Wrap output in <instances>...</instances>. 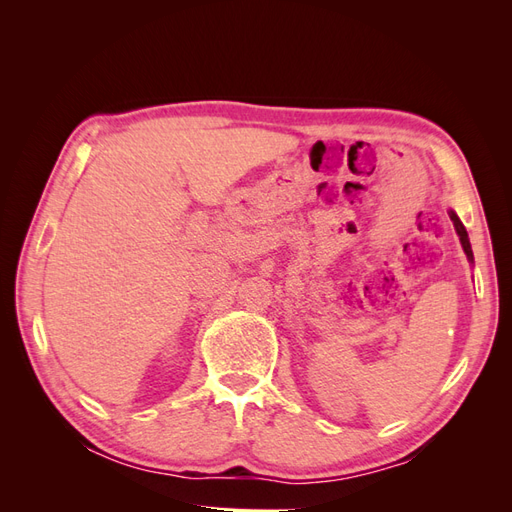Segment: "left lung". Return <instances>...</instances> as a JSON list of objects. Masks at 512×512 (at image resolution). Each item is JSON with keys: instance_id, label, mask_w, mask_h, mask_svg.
<instances>
[{"instance_id": "1", "label": "left lung", "mask_w": 512, "mask_h": 512, "mask_svg": "<svg viewBox=\"0 0 512 512\" xmlns=\"http://www.w3.org/2000/svg\"><path fill=\"white\" fill-rule=\"evenodd\" d=\"M448 215H451V220H453V226H455L457 235H459V241H461L463 252H466V256H468V260H470V262H474V254H472V245H470V239H468V230H466V226L461 224V220L457 218V213H455L453 209L448 211Z\"/></svg>"}]
</instances>
